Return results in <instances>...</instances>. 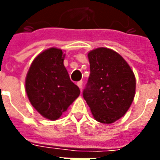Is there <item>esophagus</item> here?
Returning <instances> with one entry per match:
<instances>
[{"label": "esophagus", "mask_w": 160, "mask_h": 160, "mask_svg": "<svg viewBox=\"0 0 160 160\" xmlns=\"http://www.w3.org/2000/svg\"><path fill=\"white\" fill-rule=\"evenodd\" d=\"M77 86H78L80 89H82V88H83V82H82V81H79V82H77Z\"/></svg>", "instance_id": "1"}]
</instances>
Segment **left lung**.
<instances>
[{
	"label": "left lung",
	"mask_w": 160,
	"mask_h": 160,
	"mask_svg": "<svg viewBox=\"0 0 160 160\" xmlns=\"http://www.w3.org/2000/svg\"><path fill=\"white\" fill-rule=\"evenodd\" d=\"M88 58L91 73L83 99L98 122L114 123L126 113L133 101L134 74L122 56L108 48L91 51Z\"/></svg>",
	"instance_id": "8db88e82"
}]
</instances>
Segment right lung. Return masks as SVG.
I'll use <instances>...</instances> for the list:
<instances>
[{
  "label": "right lung",
  "mask_w": 160,
  "mask_h": 160,
  "mask_svg": "<svg viewBox=\"0 0 160 160\" xmlns=\"http://www.w3.org/2000/svg\"><path fill=\"white\" fill-rule=\"evenodd\" d=\"M64 58L60 49L45 50L34 58L26 77L29 102L47 119L59 118L80 94L63 64Z\"/></svg>",
  "instance_id": "add662e5"
}]
</instances>
